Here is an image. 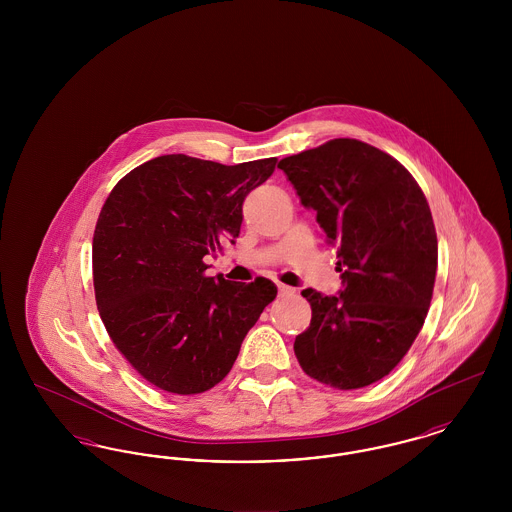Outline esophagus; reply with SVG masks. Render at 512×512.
<instances>
[{
    "label": "esophagus",
    "mask_w": 512,
    "mask_h": 512,
    "mask_svg": "<svg viewBox=\"0 0 512 512\" xmlns=\"http://www.w3.org/2000/svg\"><path fill=\"white\" fill-rule=\"evenodd\" d=\"M293 292H295V290H293V288H290V286L278 284V293H280V295H292Z\"/></svg>",
    "instance_id": "1"
}]
</instances>
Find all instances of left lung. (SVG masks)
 <instances>
[{"label": "left lung", "mask_w": 512, "mask_h": 512, "mask_svg": "<svg viewBox=\"0 0 512 512\" xmlns=\"http://www.w3.org/2000/svg\"><path fill=\"white\" fill-rule=\"evenodd\" d=\"M338 247L340 295L311 288V326L293 343L305 374L357 390L388 376L416 340L434 293L438 236L426 195L386 151L336 138L278 163Z\"/></svg>", "instance_id": "obj_1"}]
</instances>
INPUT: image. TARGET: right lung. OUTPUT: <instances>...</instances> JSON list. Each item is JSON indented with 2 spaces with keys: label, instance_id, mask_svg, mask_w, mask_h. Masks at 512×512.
<instances>
[{
  "label": "right lung",
  "instance_id": "1",
  "mask_svg": "<svg viewBox=\"0 0 512 512\" xmlns=\"http://www.w3.org/2000/svg\"><path fill=\"white\" fill-rule=\"evenodd\" d=\"M276 161L226 167L161 155L128 172L105 199L92 244L99 317L155 388L195 395L217 386L276 297L267 278L228 282L207 276L203 261L236 242L245 195Z\"/></svg>",
  "mask_w": 512,
  "mask_h": 512
}]
</instances>
